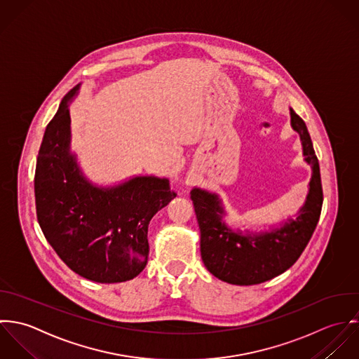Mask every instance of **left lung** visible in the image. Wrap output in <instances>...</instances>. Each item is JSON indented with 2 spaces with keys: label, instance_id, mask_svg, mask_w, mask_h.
Here are the masks:
<instances>
[{
  "label": "left lung",
  "instance_id": "1",
  "mask_svg": "<svg viewBox=\"0 0 359 359\" xmlns=\"http://www.w3.org/2000/svg\"><path fill=\"white\" fill-rule=\"evenodd\" d=\"M290 123L299 136L304 161L312 169L306 200L295 219L288 217L279 227L261 233L233 230L223 220L226 212L216 193L200 187L190 193L201 233L203 262L226 283L251 286L282 275L299 258L318 224L323 203L319 162L305 122L292 108Z\"/></svg>",
  "mask_w": 359,
  "mask_h": 359
}]
</instances>
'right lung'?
<instances>
[{"mask_svg":"<svg viewBox=\"0 0 359 359\" xmlns=\"http://www.w3.org/2000/svg\"><path fill=\"white\" fill-rule=\"evenodd\" d=\"M62 98L40 145L34 196L39 224L58 257L84 279L119 283L148 261V224L176 194L166 177L136 176L121 184H93L71 151L69 104Z\"/></svg>","mask_w":359,"mask_h":359,"instance_id":"right-lung-1","label":"right lung"}]
</instances>
